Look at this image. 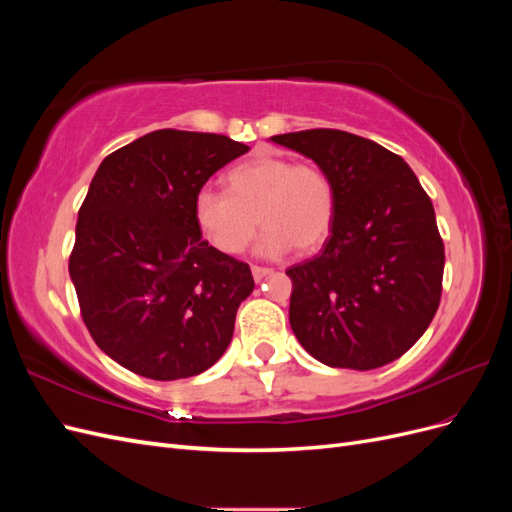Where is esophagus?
Wrapping results in <instances>:
<instances>
[{
	"label": "esophagus",
	"mask_w": 512,
	"mask_h": 512,
	"mask_svg": "<svg viewBox=\"0 0 512 512\" xmlns=\"http://www.w3.org/2000/svg\"><path fill=\"white\" fill-rule=\"evenodd\" d=\"M271 273V269L269 267H252V275H254V280L256 282H260L262 277H267Z\"/></svg>",
	"instance_id": "1"
}]
</instances>
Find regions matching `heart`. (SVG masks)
I'll use <instances>...</instances> for the list:
<instances>
[{
    "instance_id": "b5f03b06",
    "label": "heart",
    "mask_w": 512,
    "mask_h": 512,
    "mask_svg": "<svg viewBox=\"0 0 512 512\" xmlns=\"http://www.w3.org/2000/svg\"><path fill=\"white\" fill-rule=\"evenodd\" d=\"M226 191L203 190L194 200L196 224L222 254H241L260 224L267 226L258 254L282 256L292 247L316 250L329 237L335 190L314 164L286 158H254L226 175Z\"/></svg>"
}]
</instances>
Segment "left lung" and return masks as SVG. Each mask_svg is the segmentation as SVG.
<instances>
[{
  "instance_id": "obj_1",
  "label": "left lung",
  "mask_w": 512,
  "mask_h": 512,
  "mask_svg": "<svg viewBox=\"0 0 512 512\" xmlns=\"http://www.w3.org/2000/svg\"><path fill=\"white\" fill-rule=\"evenodd\" d=\"M271 141L314 160L335 190L331 237L286 271L290 327L329 367L376 369L406 354L438 312L444 243L431 198L393 151L342 130Z\"/></svg>"
}]
</instances>
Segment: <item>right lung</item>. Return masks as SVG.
Masks as SVG:
<instances>
[{
	"label": "right lung",
	"mask_w": 512,
	"mask_h": 512,
	"mask_svg": "<svg viewBox=\"0 0 512 512\" xmlns=\"http://www.w3.org/2000/svg\"><path fill=\"white\" fill-rule=\"evenodd\" d=\"M247 151L222 134L156 130L96 170L68 269L87 331L121 367L179 380L226 352L254 277L200 237L194 200Z\"/></svg>",
	"instance_id": "1"
}]
</instances>
